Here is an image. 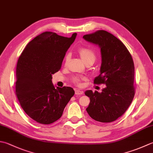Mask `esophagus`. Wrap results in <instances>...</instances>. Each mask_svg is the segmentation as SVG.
<instances>
[{
	"instance_id": "1",
	"label": "esophagus",
	"mask_w": 153,
	"mask_h": 153,
	"mask_svg": "<svg viewBox=\"0 0 153 153\" xmlns=\"http://www.w3.org/2000/svg\"><path fill=\"white\" fill-rule=\"evenodd\" d=\"M75 94H76V95H82V94H83V91L78 90V89H76V90H75Z\"/></svg>"
}]
</instances>
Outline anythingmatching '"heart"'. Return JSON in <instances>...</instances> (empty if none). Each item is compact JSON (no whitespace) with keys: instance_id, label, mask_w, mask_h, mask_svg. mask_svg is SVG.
Returning a JSON list of instances; mask_svg holds the SVG:
<instances>
[{"instance_id":"b5f03b06","label":"heart","mask_w":153,"mask_h":153,"mask_svg":"<svg viewBox=\"0 0 153 153\" xmlns=\"http://www.w3.org/2000/svg\"><path fill=\"white\" fill-rule=\"evenodd\" d=\"M78 54L82 61L85 63V64H88L89 62L94 63L96 58V56H95V52L91 49L88 48H81L78 50H77ZM70 60V56L67 54L64 58V64H67V63ZM83 79V77H81L79 76H75L72 78V82L76 84L77 85H81V82Z\"/></svg>"}]
</instances>
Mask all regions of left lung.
Returning <instances> with one entry per match:
<instances>
[{
  "label": "left lung",
  "mask_w": 153,
  "mask_h": 153,
  "mask_svg": "<svg viewBox=\"0 0 153 153\" xmlns=\"http://www.w3.org/2000/svg\"><path fill=\"white\" fill-rule=\"evenodd\" d=\"M83 38L100 47L102 63L94 83L106 85L101 93L85 92L90 99L86 111L97 121H115L126 111L135 92L132 56L120 40L107 31L98 30Z\"/></svg>",
  "instance_id": "1"
}]
</instances>
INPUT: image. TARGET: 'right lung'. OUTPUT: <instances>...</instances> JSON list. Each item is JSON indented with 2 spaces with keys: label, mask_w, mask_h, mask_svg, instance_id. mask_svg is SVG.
<instances>
[{
  "label": "right lung",
  "mask_w": 153,
  "mask_h": 153,
  "mask_svg": "<svg viewBox=\"0 0 153 153\" xmlns=\"http://www.w3.org/2000/svg\"><path fill=\"white\" fill-rule=\"evenodd\" d=\"M45 32L26 45L18 60L16 95L22 109L33 120L49 125L61 117L75 91L70 87L55 88L52 74L60 70L65 52L76 39Z\"/></svg>",
  "instance_id": "1"
}]
</instances>
